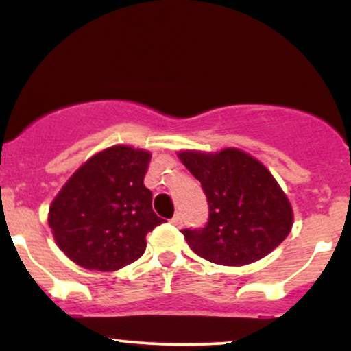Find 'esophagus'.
Wrapping results in <instances>:
<instances>
[{
	"label": "esophagus",
	"mask_w": 351,
	"mask_h": 351,
	"mask_svg": "<svg viewBox=\"0 0 351 351\" xmlns=\"http://www.w3.org/2000/svg\"><path fill=\"white\" fill-rule=\"evenodd\" d=\"M171 224L173 226H176V228H181L183 226V217H181V215H175L171 217Z\"/></svg>",
	"instance_id": "34e87169"
}]
</instances>
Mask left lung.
<instances>
[{"mask_svg":"<svg viewBox=\"0 0 351 351\" xmlns=\"http://www.w3.org/2000/svg\"><path fill=\"white\" fill-rule=\"evenodd\" d=\"M201 181L209 216L204 228L181 229L189 247L215 264L244 265L263 259L292 229V208L263 163L237 148L219 153L181 152Z\"/></svg>","mask_w":351,"mask_h":351,"instance_id":"obj_1","label":"left lung"}]
</instances>
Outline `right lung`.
<instances>
[{"label":"right lung","instance_id":"right-lung-1","mask_svg":"<svg viewBox=\"0 0 351 351\" xmlns=\"http://www.w3.org/2000/svg\"><path fill=\"white\" fill-rule=\"evenodd\" d=\"M152 155L117 147L97 153L64 184L49 208L59 249L90 271L110 272L143 256L145 237L165 219L143 184Z\"/></svg>","mask_w":351,"mask_h":351}]
</instances>
